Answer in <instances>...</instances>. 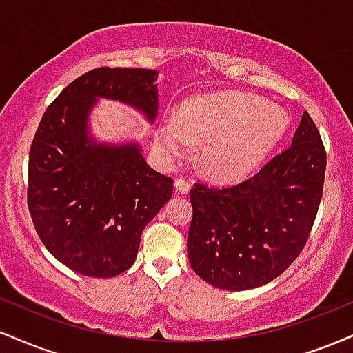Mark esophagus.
<instances>
[{
    "mask_svg": "<svg viewBox=\"0 0 353 353\" xmlns=\"http://www.w3.org/2000/svg\"><path fill=\"white\" fill-rule=\"evenodd\" d=\"M174 188H176L179 194H189L190 182L188 179H184V177H177V179L174 181Z\"/></svg>",
    "mask_w": 353,
    "mask_h": 353,
    "instance_id": "1",
    "label": "esophagus"
}]
</instances>
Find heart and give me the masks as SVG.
Listing matches in <instances>:
<instances>
[{"label":"heart","mask_w":353,"mask_h":353,"mask_svg":"<svg viewBox=\"0 0 353 353\" xmlns=\"http://www.w3.org/2000/svg\"><path fill=\"white\" fill-rule=\"evenodd\" d=\"M289 129L282 108L245 92H221L188 101L159 134L161 149L185 157L204 144L202 169L219 182L244 179L259 168Z\"/></svg>","instance_id":"b5f03b06"}]
</instances>
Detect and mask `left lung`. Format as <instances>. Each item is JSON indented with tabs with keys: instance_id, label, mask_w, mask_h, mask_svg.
Here are the masks:
<instances>
[{
	"instance_id": "left-lung-1",
	"label": "left lung",
	"mask_w": 353,
	"mask_h": 353,
	"mask_svg": "<svg viewBox=\"0 0 353 353\" xmlns=\"http://www.w3.org/2000/svg\"><path fill=\"white\" fill-rule=\"evenodd\" d=\"M327 154L309 112L292 144L249 179L190 189V267L202 281L247 290L279 277L302 252L322 199Z\"/></svg>"
}]
</instances>
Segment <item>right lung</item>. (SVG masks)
<instances>
[{
	"label": "right lung",
	"mask_w": 353,
	"mask_h": 353,
	"mask_svg": "<svg viewBox=\"0 0 353 353\" xmlns=\"http://www.w3.org/2000/svg\"><path fill=\"white\" fill-rule=\"evenodd\" d=\"M157 72L98 68L48 106L30 149L28 208L46 249L74 272L116 277L136 261L143 230L171 199L172 179L154 171L136 143L98 144L88 116L98 98L157 114Z\"/></svg>",
	"instance_id": "right-lung-1"
}]
</instances>
